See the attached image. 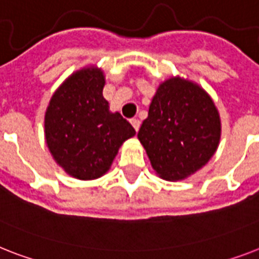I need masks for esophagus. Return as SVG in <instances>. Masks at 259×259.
Returning <instances> with one entry per match:
<instances>
[{
  "label": "esophagus",
  "mask_w": 259,
  "mask_h": 259,
  "mask_svg": "<svg viewBox=\"0 0 259 259\" xmlns=\"http://www.w3.org/2000/svg\"><path fill=\"white\" fill-rule=\"evenodd\" d=\"M130 123L133 125V127L136 129V132H138V129H140V119H137V118H133V119H130Z\"/></svg>",
  "instance_id": "obj_1"
}]
</instances>
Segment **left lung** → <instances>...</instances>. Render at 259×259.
<instances>
[{
    "label": "left lung",
    "mask_w": 259,
    "mask_h": 259,
    "mask_svg": "<svg viewBox=\"0 0 259 259\" xmlns=\"http://www.w3.org/2000/svg\"><path fill=\"white\" fill-rule=\"evenodd\" d=\"M137 137L159 178L185 180L202 169L217 151L220 113L198 83L170 77L159 83Z\"/></svg>",
    "instance_id": "left-lung-1"
}]
</instances>
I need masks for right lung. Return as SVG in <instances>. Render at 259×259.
Instances as JSON below:
<instances>
[{
  "instance_id": "right-lung-1",
  "label": "right lung",
  "mask_w": 259,
  "mask_h": 259,
  "mask_svg": "<svg viewBox=\"0 0 259 259\" xmlns=\"http://www.w3.org/2000/svg\"><path fill=\"white\" fill-rule=\"evenodd\" d=\"M104 70L96 65L65 79L45 111V141L53 159L71 177L92 181L108 173L119 148L136 130L102 96Z\"/></svg>"
}]
</instances>
